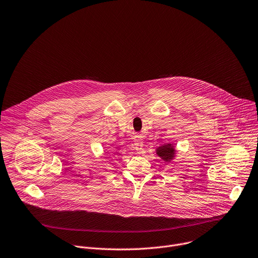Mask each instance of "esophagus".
Returning <instances> with one entry per match:
<instances>
[{"label":"esophagus","instance_id":"34e87169","mask_svg":"<svg viewBox=\"0 0 258 258\" xmlns=\"http://www.w3.org/2000/svg\"><path fill=\"white\" fill-rule=\"evenodd\" d=\"M134 142H135V149H136V151L137 152L142 151V149H143V140L140 139V138H137Z\"/></svg>","mask_w":258,"mask_h":258}]
</instances>
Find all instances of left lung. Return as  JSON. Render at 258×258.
<instances>
[{"mask_svg":"<svg viewBox=\"0 0 258 258\" xmlns=\"http://www.w3.org/2000/svg\"><path fill=\"white\" fill-rule=\"evenodd\" d=\"M156 154L165 162H171L175 158L176 150L172 144H165L156 149Z\"/></svg>","mask_w":258,"mask_h":258,"instance_id":"1","label":"left lung"}]
</instances>
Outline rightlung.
I'll use <instances>...</instances> for the list:
<instances>
[{
  "mask_svg": "<svg viewBox=\"0 0 258 258\" xmlns=\"http://www.w3.org/2000/svg\"><path fill=\"white\" fill-rule=\"evenodd\" d=\"M116 154H117V153H116ZM116 154H115V155H116Z\"/></svg>",
  "mask_w": 258,
  "mask_h": 258,
  "instance_id": "add662e5",
  "label": "right lung"
}]
</instances>
